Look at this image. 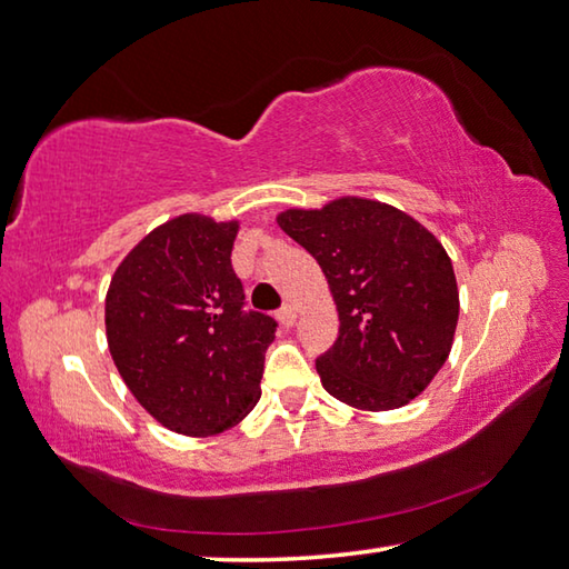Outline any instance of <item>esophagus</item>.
Wrapping results in <instances>:
<instances>
[{
  "instance_id": "esophagus-1",
  "label": "esophagus",
  "mask_w": 569,
  "mask_h": 569,
  "mask_svg": "<svg viewBox=\"0 0 569 569\" xmlns=\"http://www.w3.org/2000/svg\"><path fill=\"white\" fill-rule=\"evenodd\" d=\"M277 320H279V325L282 327H287V330H290V327L297 322V312H295V307H290V305H284L282 310L277 312Z\"/></svg>"
}]
</instances>
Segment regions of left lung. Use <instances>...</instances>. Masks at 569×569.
<instances>
[{
    "mask_svg": "<svg viewBox=\"0 0 569 569\" xmlns=\"http://www.w3.org/2000/svg\"><path fill=\"white\" fill-rule=\"evenodd\" d=\"M277 224L322 267L340 335L317 357L322 387L367 412L397 410L442 370L460 292L437 237L402 209L365 197L287 209Z\"/></svg>",
    "mask_w": 569,
    "mask_h": 569,
    "instance_id": "obj_1",
    "label": "left lung"
}]
</instances>
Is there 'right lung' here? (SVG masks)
<instances>
[{
  "label": "right lung",
  "instance_id": "obj_1",
  "mask_svg": "<svg viewBox=\"0 0 569 569\" xmlns=\"http://www.w3.org/2000/svg\"><path fill=\"white\" fill-rule=\"evenodd\" d=\"M237 229V219L179 214L152 229L109 282V355L134 400L177 435L224 432L262 395L277 322L242 310Z\"/></svg>",
  "mask_w": 569,
  "mask_h": 569
}]
</instances>
